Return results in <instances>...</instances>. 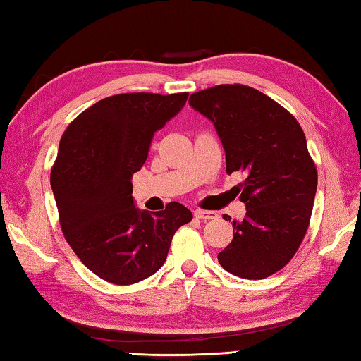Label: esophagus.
Returning a JSON list of instances; mask_svg holds the SVG:
<instances>
[{"label": "esophagus", "instance_id": "1", "mask_svg": "<svg viewBox=\"0 0 361 361\" xmlns=\"http://www.w3.org/2000/svg\"><path fill=\"white\" fill-rule=\"evenodd\" d=\"M194 216L197 219H202V221H207V219H213L216 218L215 212H209V210H195Z\"/></svg>", "mask_w": 361, "mask_h": 361}]
</instances>
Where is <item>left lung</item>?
Returning <instances> with one entry per match:
<instances>
[{
  "label": "left lung",
  "mask_w": 361,
  "mask_h": 361,
  "mask_svg": "<svg viewBox=\"0 0 361 361\" xmlns=\"http://www.w3.org/2000/svg\"><path fill=\"white\" fill-rule=\"evenodd\" d=\"M189 105L215 124L226 172L247 176L237 188L245 218L232 221L234 239L218 255L219 264L248 280L272 276L298 252L314 209L319 176L301 126L276 100L243 84L199 90Z\"/></svg>",
  "instance_id": "obj_1"
}]
</instances>
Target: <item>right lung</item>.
Masks as SVG:
<instances>
[{
    "instance_id": "add662e5",
    "label": "right lung",
    "mask_w": 361,
    "mask_h": 361,
    "mask_svg": "<svg viewBox=\"0 0 361 361\" xmlns=\"http://www.w3.org/2000/svg\"><path fill=\"white\" fill-rule=\"evenodd\" d=\"M188 92L106 97L73 119L51 170L60 228L82 264L114 285L157 272L176 229L192 219L185 205L140 212L132 175L143 167L151 140L181 111Z\"/></svg>"
}]
</instances>
